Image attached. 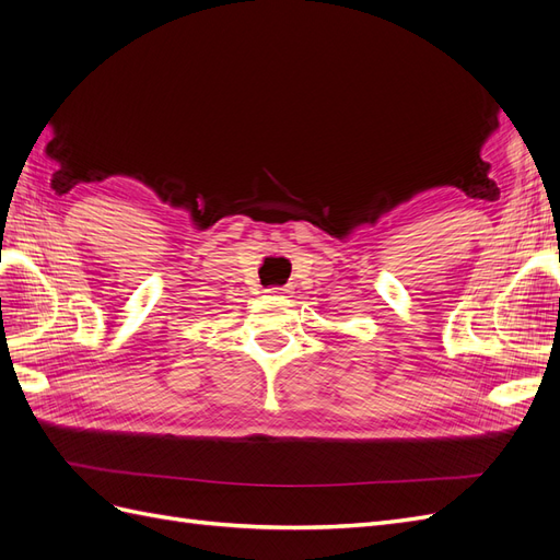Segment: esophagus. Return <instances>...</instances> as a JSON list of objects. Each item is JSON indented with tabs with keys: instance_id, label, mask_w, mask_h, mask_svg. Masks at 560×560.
Listing matches in <instances>:
<instances>
[{
	"instance_id": "34e87169",
	"label": "esophagus",
	"mask_w": 560,
	"mask_h": 560,
	"mask_svg": "<svg viewBox=\"0 0 560 560\" xmlns=\"http://www.w3.org/2000/svg\"><path fill=\"white\" fill-rule=\"evenodd\" d=\"M270 296H278V299H287V296H290L292 294V290H290V287H268V290H266Z\"/></svg>"
}]
</instances>
